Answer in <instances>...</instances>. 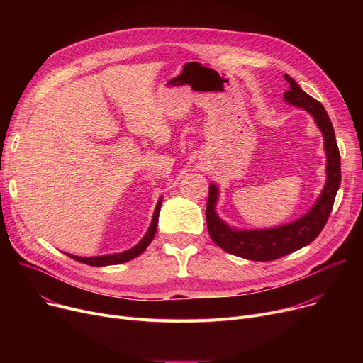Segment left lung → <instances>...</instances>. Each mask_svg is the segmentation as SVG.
I'll return each instance as SVG.
<instances>
[{
	"instance_id": "obj_1",
	"label": "left lung",
	"mask_w": 363,
	"mask_h": 363,
	"mask_svg": "<svg viewBox=\"0 0 363 363\" xmlns=\"http://www.w3.org/2000/svg\"><path fill=\"white\" fill-rule=\"evenodd\" d=\"M284 78L290 85L289 91L284 92V100L312 114L323 137V150L327 156V182L311 211L301 218L281 226L264 228V230H238L219 218L216 213L219 188L213 182L208 185L206 220L211 238L230 255L256 262L275 260L311 244L320 234L330 218L341 182L340 151L327 110L304 92L289 74H284Z\"/></svg>"
}]
</instances>
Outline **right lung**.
I'll return each instance as SVG.
<instances>
[{
	"label": "right lung",
	"instance_id": "obj_1",
	"mask_svg": "<svg viewBox=\"0 0 363 363\" xmlns=\"http://www.w3.org/2000/svg\"><path fill=\"white\" fill-rule=\"evenodd\" d=\"M162 201L163 197L159 199L156 208H155V213H152V219L151 223L148 226V230L145 233V235L141 238V241L133 245L132 249L125 250L122 253H113V255H103V256H94V257H82V256H74L70 253H66L69 257L78 260L81 263L89 264V266H108V264H119V263H125L129 262L132 259H135L137 256H140L143 252H145V249L148 247V244L151 242V240L155 238L156 230H157V222H159V213H160V207H162Z\"/></svg>",
	"mask_w": 363,
	"mask_h": 363
}]
</instances>
